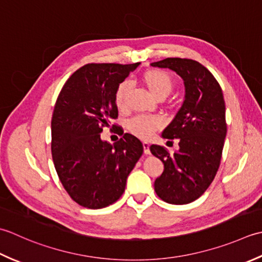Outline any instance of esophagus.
I'll use <instances>...</instances> for the list:
<instances>
[{
	"label": "esophagus",
	"mask_w": 262,
	"mask_h": 262,
	"mask_svg": "<svg viewBox=\"0 0 262 262\" xmlns=\"http://www.w3.org/2000/svg\"><path fill=\"white\" fill-rule=\"evenodd\" d=\"M142 146H143V152H145L146 155H150V149H149L150 145H149L148 142H143Z\"/></svg>",
	"instance_id": "esophagus-1"
}]
</instances>
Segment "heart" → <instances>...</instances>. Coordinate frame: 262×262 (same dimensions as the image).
<instances>
[{
  "instance_id": "b5f03b06",
  "label": "heart",
  "mask_w": 262,
  "mask_h": 262,
  "mask_svg": "<svg viewBox=\"0 0 262 262\" xmlns=\"http://www.w3.org/2000/svg\"><path fill=\"white\" fill-rule=\"evenodd\" d=\"M143 80L147 87L150 90L155 97H166L172 92L174 87V81L168 73L154 70L147 72L143 76ZM131 88V82L129 80L122 81L116 88L115 92V104L119 110H125L127 105V94ZM164 124V121L158 115H146L139 114L133 116L127 122V129L140 139L150 138L155 131L161 129Z\"/></svg>"
}]
</instances>
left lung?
Masks as SVG:
<instances>
[{
    "label": "left lung",
    "instance_id": "1",
    "mask_svg": "<svg viewBox=\"0 0 262 262\" xmlns=\"http://www.w3.org/2000/svg\"><path fill=\"white\" fill-rule=\"evenodd\" d=\"M151 66L175 71L185 86L182 107L162 135L179 139L180 149L169 154L161 146H150L164 164L155 191L168 204H190L205 193L220 168L227 132L223 92L211 72L191 58L167 57Z\"/></svg>",
    "mask_w": 262,
    "mask_h": 262
}]
</instances>
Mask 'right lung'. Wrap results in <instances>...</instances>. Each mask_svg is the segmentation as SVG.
<instances>
[{
  "label": "right lung",
  "mask_w": 262,
  "mask_h": 262,
  "mask_svg": "<svg viewBox=\"0 0 262 262\" xmlns=\"http://www.w3.org/2000/svg\"><path fill=\"white\" fill-rule=\"evenodd\" d=\"M140 63H88L62 87L52 116V157L62 185L78 205L107 207L121 198L126 179L143 152L141 141L124 133L111 145L100 139L104 127L123 129L117 119L115 92Z\"/></svg>",
  "instance_id": "1"
}]
</instances>
